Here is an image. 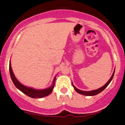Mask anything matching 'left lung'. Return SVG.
I'll return each mask as SVG.
<instances>
[{
	"instance_id": "1",
	"label": "left lung",
	"mask_w": 125,
	"mask_h": 125,
	"mask_svg": "<svg viewBox=\"0 0 125 125\" xmlns=\"http://www.w3.org/2000/svg\"><path fill=\"white\" fill-rule=\"evenodd\" d=\"M114 73H115V70L114 71L113 74H112V76H111V77L110 78V79L109 80L108 82H107V83L104 85H103L102 87L98 88V89L95 90L87 91H87H82V90H79L78 88H77L76 87H74V85L73 84V83H72V85H73V87H74V88L75 90H76L77 93H79V94H81V95H85V96H94V95H97V94L100 93V92H101L102 91H103L104 90L105 88L107 87V85L109 84L110 82H111V81H112V79H113L114 75Z\"/></svg>"
}]
</instances>
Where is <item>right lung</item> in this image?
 I'll return each mask as SVG.
<instances>
[{
  "mask_svg": "<svg viewBox=\"0 0 125 125\" xmlns=\"http://www.w3.org/2000/svg\"><path fill=\"white\" fill-rule=\"evenodd\" d=\"M9 70H10V74L11 78L12 81H13V83L14 85L16 86L17 88L21 91L22 93L27 95L28 96L33 98H40L44 97L48 95H50L51 92H52V90L54 87V85H55V77H54V81L52 82V85L50 87L46 88V89L43 90H37L34 89L33 88H30V87H26V86L24 85L22 83H21L19 81L17 80L14 76V74H13V70H12L11 66V62H10V65H9Z\"/></svg>",
  "mask_w": 125,
  "mask_h": 125,
  "instance_id": "right-lung-1",
  "label": "right lung"
}]
</instances>
